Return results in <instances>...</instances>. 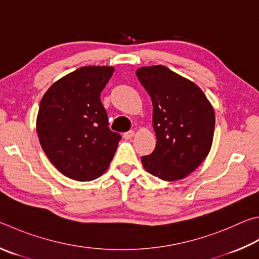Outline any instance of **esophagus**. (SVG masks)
I'll return each mask as SVG.
<instances>
[{
    "label": "esophagus",
    "instance_id": "esophagus-1",
    "mask_svg": "<svg viewBox=\"0 0 259 259\" xmlns=\"http://www.w3.org/2000/svg\"><path fill=\"white\" fill-rule=\"evenodd\" d=\"M134 136H135V131L134 130H129V131H126V133L123 134V138L124 139H130V138H133Z\"/></svg>",
    "mask_w": 259,
    "mask_h": 259
}]
</instances>
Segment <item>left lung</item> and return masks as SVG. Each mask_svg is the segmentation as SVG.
Returning <instances> with one entry per match:
<instances>
[{
	"label": "left lung",
	"instance_id": "1",
	"mask_svg": "<svg viewBox=\"0 0 259 259\" xmlns=\"http://www.w3.org/2000/svg\"><path fill=\"white\" fill-rule=\"evenodd\" d=\"M153 102L156 147L142 157L145 170L165 181L186 178L207 156L215 114L203 91L164 65L137 70Z\"/></svg>",
	"mask_w": 259,
	"mask_h": 259
}]
</instances>
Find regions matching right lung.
I'll return each instance as SVG.
<instances>
[{
	"mask_svg": "<svg viewBox=\"0 0 259 259\" xmlns=\"http://www.w3.org/2000/svg\"><path fill=\"white\" fill-rule=\"evenodd\" d=\"M112 67H82L54 82L41 98L36 129L41 148L63 176L91 181L109 167L121 136L109 128L101 93Z\"/></svg>",
	"mask_w": 259,
	"mask_h": 259,
	"instance_id": "1",
	"label": "right lung"
}]
</instances>
